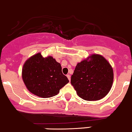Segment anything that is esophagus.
<instances>
[{"label":"esophagus","instance_id":"34e87169","mask_svg":"<svg viewBox=\"0 0 132 132\" xmlns=\"http://www.w3.org/2000/svg\"><path fill=\"white\" fill-rule=\"evenodd\" d=\"M67 78H68L69 81H70V80H71V76H70V75H67Z\"/></svg>","mask_w":132,"mask_h":132}]
</instances>
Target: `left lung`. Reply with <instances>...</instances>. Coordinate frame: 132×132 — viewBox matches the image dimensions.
I'll list each match as a JSON object with an SVG mask.
<instances>
[{"label": "left lung", "instance_id": "8db88e82", "mask_svg": "<svg viewBox=\"0 0 132 132\" xmlns=\"http://www.w3.org/2000/svg\"><path fill=\"white\" fill-rule=\"evenodd\" d=\"M113 81L112 67L100 54H92L78 63L71 78L77 95L86 101L104 98L111 89Z\"/></svg>", "mask_w": 132, "mask_h": 132}]
</instances>
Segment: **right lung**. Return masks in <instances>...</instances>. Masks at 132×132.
<instances>
[{
  "label": "right lung",
  "instance_id": "obj_1",
  "mask_svg": "<svg viewBox=\"0 0 132 132\" xmlns=\"http://www.w3.org/2000/svg\"><path fill=\"white\" fill-rule=\"evenodd\" d=\"M22 77L30 92L40 98H50L69 82L62 73L60 63L52 56L43 57L40 53L31 56L24 63Z\"/></svg>",
  "mask_w": 132,
  "mask_h": 132
}]
</instances>
